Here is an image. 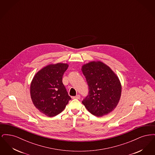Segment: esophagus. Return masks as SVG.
I'll use <instances>...</instances> for the list:
<instances>
[{
  "label": "esophagus",
  "mask_w": 155,
  "mask_h": 155,
  "mask_svg": "<svg viewBox=\"0 0 155 155\" xmlns=\"http://www.w3.org/2000/svg\"><path fill=\"white\" fill-rule=\"evenodd\" d=\"M73 99H80V95H77L76 96H73Z\"/></svg>",
  "instance_id": "esophagus-1"
}]
</instances>
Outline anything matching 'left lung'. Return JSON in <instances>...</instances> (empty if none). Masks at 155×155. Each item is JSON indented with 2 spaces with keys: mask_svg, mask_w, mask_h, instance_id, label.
Wrapping results in <instances>:
<instances>
[{
  "mask_svg": "<svg viewBox=\"0 0 155 155\" xmlns=\"http://www.w3.org/2000/svg\"><path fill=\"white\" fill-rule=\"evenodd\" d=\"M88 85V94L82 103L93 115L102 117L118 104L121 86L117 76L101 61H92L82 67Z\"/></svg>",
  "mask_w": 155,
  "mask_h": 155,
  "instance_id": "1",
  "label": "left lung"
}]
</instances>
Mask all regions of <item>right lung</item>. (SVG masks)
I'll use <instances>...</instances> for the list:
<instances>
[{
	"label": "right lung",
	"mask_w": 155,
	"mask_h": 155,
	"mask_svg": "<svg viewBox=\"0 0 155 155\" xmlns=\"http://www.w3.org/2000/svg\"><path fill=\"white\" fill-rule=\"evenodd\" d=\"M68 67L64 63L48 65L35 74L31 82L32 102L39 111L48 117L59 114L71 99L62 82Z\"/></svg>",
	"instance_id": "right-lung-1"
}]
</instances>
